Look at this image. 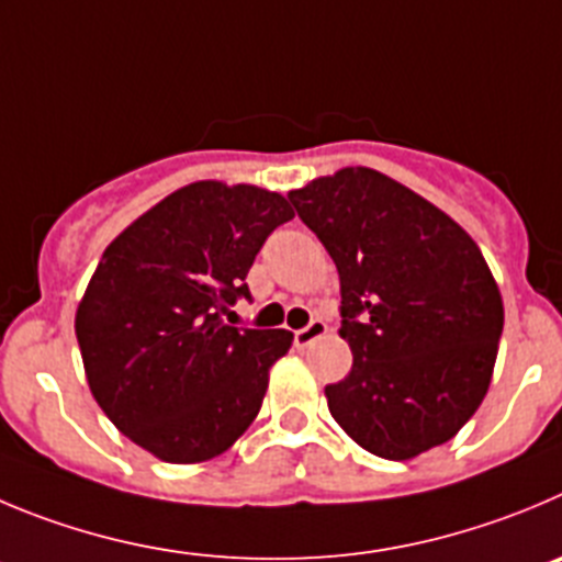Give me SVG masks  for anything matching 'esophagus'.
<instances>
[{"label":"esophagus","instance_id":"34e87169","mask_svg":"<svg viewBox=\"0 0 562 562\" xmlns=\"http://www.w3.org/2000/svg\"><path fill=\"white\" fill-rule=\"evenodd\" d=\"M324 333H327V324H324L322 318H311V324H307V327H302L293 333V340H296V346H307V344H313L316 338H322Z\"/></svg>","mask_w":562,"mask_h":562}]
</instances>
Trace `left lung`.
<instances>
[{
	"label": "left lung",
	"mask_w": 562,
	"mask_h": 562,
	"mask_svg": "<svg viewBox=\"0 0 562 562\" xmlns=\"http://www.w3.org/2000/svg\"><path fill=\"white\" fill-rule=\"evenodd\" d=\"M340 277L352 371L329 413L371 454L407 460L447 443L485 400L502 296L460 224L374 169H340L288 193Z\"/></svg>",
	"instance_id": "1"
}]
</instances>
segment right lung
<instances>
[{
  "label": "right lung",
  "instance_id": "1",
  "mask_svg": "<svg viewBox=\"0 0 562 562\" xmlns=\"http://www.w3.org/2000/svg\"><path fill=\"white\" fill-rule=\"evenodd\" d=\"M293 210L255 186L193 182L104 249L77 307L88 385L110 422L166 463L229 449L263 405L288 329L233 327L246 274Z\"/></svg>",
  "mask_w": 562,
  "mask_h": 562
}]
</instances>
